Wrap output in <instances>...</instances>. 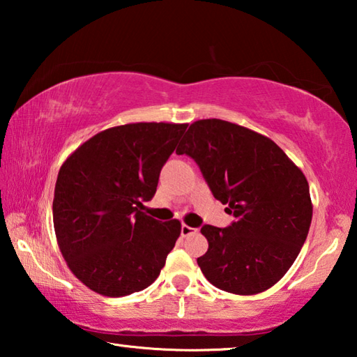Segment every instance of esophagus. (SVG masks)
I'll return each mask as SVG.
<instances>
[{"mask_svg":"<svg viewBox=\"0 0 357 357\" xmlns=\"http://www.w3.org/2000/svg\"><path fill=\"white\" fill-rule=\"evenodd\" d=\"M195 231H197V228H192L189 225H185V223H183V227H181V234H183L184 238L190 236V234H193Z\"/></svg>","mask_w":357,"mask_h":357,"instance_id":"esophagus-1","label":"esophagus"}]
</instances>
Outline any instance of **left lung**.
I'll use <instances>...</instances> for the list:
<instances>
[{"label": "left lung", "instance_id": "1", "mask_svg": "<svg viewBox=\"0 0 357 357\" xmlns=\"http://www.w3.org/2000/svg\"><path fill=\"white\" fill-rule=\"evenodd\" d=\"M176 154L197 162L214 198L234 215L227 228L202 227L209 249L197 263L204 277L243 296L275 285L309 234L313 208L304 173L271 138L222 119L190 124Z\"/></svg>", "mask_w": 357, "mask_h": 357}]
</instances>
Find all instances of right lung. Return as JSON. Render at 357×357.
<instances>
[{
  "instance_id": "right-lung-1",
  "label": "right lung",
  "mask_w": 357,
  "mask_h": 357,
  "mask_svg": "<svg viewBox=\"0 0 357 357\" xmlns=\"http://www.w3.org/2000/svg\"><path fill=\"white\" fill-rule=\"evenodd\" d=\"M187 124L135 123L99 132L59 168L53 225L69 269L89 289L119 298L148 288L181 222L144 213Z\"/></svg>"
}]
</instances>
